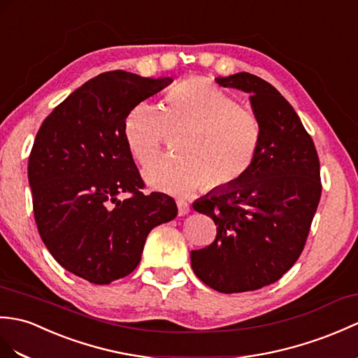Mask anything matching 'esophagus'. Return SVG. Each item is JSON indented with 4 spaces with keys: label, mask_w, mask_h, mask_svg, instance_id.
I'll list each match as a JSON object with an SVG mask.
<instances>
[{
    "label": "esophagus",
    "mask_w": 358,
    "mask_h": 358,
    "mask_svg": "<svg viewBox=\"0 0 358 358\" xmlns=\"http://www.w3.org/2000/svg\"><path fill=\"white\" fill-rule=\"evenodd\" d=\"M177 207H178V215H180V217H185V215H187L190 212L189 204L185 203V201H177Z\"/></svg>",
    "instance_id": "obj_1"
}]
</instances>
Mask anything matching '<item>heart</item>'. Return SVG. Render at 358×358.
Here are the masks:
<instances>
[{
	"mask_svg": "<svg viewBox=\"0 0 358 358\" xmlns=\"http://www.w3.org/2000/svg\"><path fill=\"white\" fill-rule=\"evenodd\" d=\"M177 159H164L145 169V181L162 192L190 194L206 185L226 190L245 180L259 159L262 124L256 114L204 78L173 85L162 110L140 102L124 119V140L140 164L155 162L169 132H180Z\"/></svg>",
	"mask_w": 358,
	"mask_h": 358,
	"instance_id": "1",
	"label": "heart"
}]
</instances>
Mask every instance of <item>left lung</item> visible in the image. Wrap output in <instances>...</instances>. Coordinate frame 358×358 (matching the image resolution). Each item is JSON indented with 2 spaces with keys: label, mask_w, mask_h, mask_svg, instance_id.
Masks as SVG:
<instances>
[{
  "label": "left lung",
  "mask_w": 358,
  "mask_h": 358,
  "mask_svg": "<svg viewBox=\"0 0 358 358\" xmlns=\"http://www.w3.org/2000/svg\"><path fill=\"white\" fill-rule=\"evenodd\" d=\"M215 80L250 94L262 148L245 180L194 203L213 220L217 238L190 252V264L220 293L253 292L279 280L301 256L320 201V163L293 106L267 80L245 71Z\"/></svg>",
  "instance_id": "1"
}]
</instances>
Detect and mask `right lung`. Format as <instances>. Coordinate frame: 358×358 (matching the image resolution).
<instances>
[{
    "label": "right lung",
    "instance_id": "1",
    "mask_svg": "<svg viewBox=\"0 0 358 358\" xmlns=\"http://www.w3.org/2000/svg\"><path fill=\"white\" fill-rule=\"evenodd\" d=\"M172 78L123 70L90 79L41 124L29 157L38 231L65 270L91 284L128 276L154 227L177 217L173 198L145 195L124 119Z\"/></svg>",
    "mask_w": 358,
    "mask_h": 358
}]
</instances>
